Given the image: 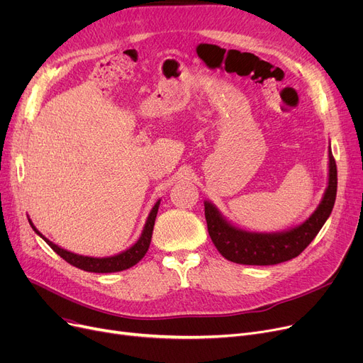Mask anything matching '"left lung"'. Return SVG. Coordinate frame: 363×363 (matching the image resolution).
Returning a JSON list of instances; mask_svg holds the SVG:
<instances>
[{
  "mask_svg": "<svg viewBox=\"0 0 363 363\" xmlns=\"http://www.w3.org/2000/svg\"><path fill=\"white\" fill-rule=\"evenodd\" d=\"M337 196V166L328 148V182L316 211L304 222L279 233H252L228 220L219 208L204 200L207 230L218 252L240 264H277L297 257L330 218Z\"/></svg>",
  "mask_w": 363,
  "mask_h": 363,
  "instance_id": "left-lung-1",
  "label": "left lung"
}]
</instances>
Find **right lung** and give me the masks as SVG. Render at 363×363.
<instances>
[{"instance_id": "right-lung-1", "label": "right lung", "mask_w": 363, "mask_h": 363, "mask_svg": "<svg viewBox=\"0 0 363 363\" xmlns=\"http://www.w3.org/2000/svg\"><path fill=\"white\" fill-rule=\"evenodd\" d=\"M159 206H160V199L155 203V206H152V208L150 211L140 238L135 242H133L129 247V249H126V250H123L118 255L107 256V257H92V256H84V255H76L73 252H69V250L63 249V247H59L57 244H54L52 241H50L47 237H44L40 231L36 230V226L33 225L30 218H28V220L32 226V230L38 235H40L57 255L63 257L67 263L76 266V268H79L82 271H86V272L110 274V272H121V271L129 269L130 266L137 264L145 256L148 247H150V242H151L152 228H155V220H156V216H157Z\"/></svg>"}]
</instances>
